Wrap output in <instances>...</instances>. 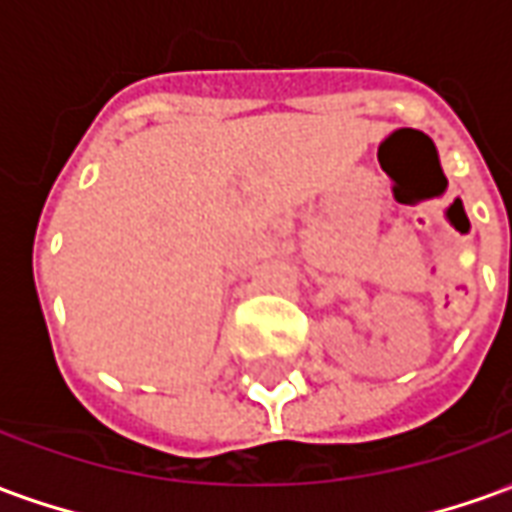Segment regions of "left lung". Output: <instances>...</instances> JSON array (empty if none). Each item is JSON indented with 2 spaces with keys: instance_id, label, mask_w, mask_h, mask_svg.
Here are the masks:
<instances>
[{
  "instance_id": "8db88e82",
  "label": "left lung",
  "mask_w": 512,
  "mask_h": 512,
  "mask_svg": "<svg viewBox=\"0 0 512 512\" xmlns=\"http://www.w3.org/2000/svg\"><path fill=\"white\" fill-rule=\"evenodd\" d=\"M510 266H512V246H510Z\"/></svg>"
}]
</instances>
